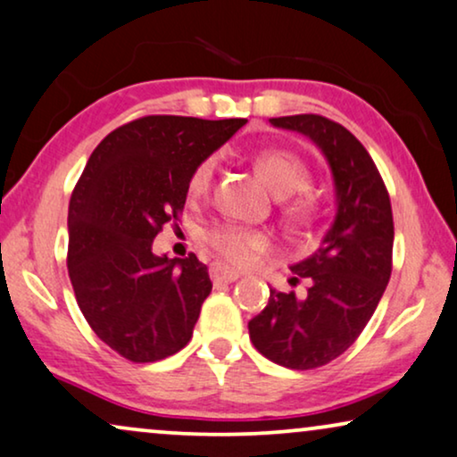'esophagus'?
Here are the masks:
<instances>
[{
  "label": "esophagus",
  "mask_w": 457,
  "mask_h": 457,
  "mask_svg": "<svg viewBox=\"0 0 457 457\" xmlns=\"http://www.w3.org/2000/svg\"><path fill=\"white\" fill-rule=\"evenodd\" d=\"M211 278L215 285H221V282H234L240 278V274L232 268H228V265L223 263H212L211 265Z\"/></svg>",
  "instance_id": "1"
}]
</instances>
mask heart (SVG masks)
<instances>
[{
	"label": "heart",
	"instance_id": "heart-1",
	"mask_svg": "<svg viewBox=\"0 0 457 457\" xmlns=\"http://www.w3.org/2000/svg\"><path fill=\"white\" fill-rule=\"evenodd\" d=\"M217 170V155H209L200 162L192 170L189 177V194L202 195L209 192L212 177ZM257 170L268 183L271 192L278 198H288V195L302 194L310 187L312 172L302 158L295 154L287 152V149H268V152L257 155ZM314 212V202L310 195H297L288 206V215L297 221H305ZM204 245H209L217 255L232 263H245L255 251L268 245V236L257 229H246L234 223H219L206 229L202 234Z\"/></svg>",
	"mask_w": 457,
	"mask_h": 457
}]
</instances>
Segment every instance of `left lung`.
<instances>
[{"instance_id": "1", "label": "left lung", "mask_w": 457, "mask_h": 457, "mask_svg": "<svg viewBox=\"0 0 457 457\" xmlns=\"http://www.w3.org/2000/svg\"><path fill=\"white\" fill-rule=\"evenodd\" d=\"M271 126L308 137L328 162L335 219L316 253L291 265L308 278V295L270 288V302L248 322L255 348L276 365L316 369L342 356L382 299L392 271L390 195L362 143L342 124L314 113L271 118Z\"/></svg>"}]
</instances>
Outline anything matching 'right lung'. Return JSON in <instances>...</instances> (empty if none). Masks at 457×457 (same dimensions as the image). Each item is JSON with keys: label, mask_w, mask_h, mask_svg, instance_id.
Here are the masks:
<instances>
[{"label": "right lung", "mask_w": 457, "mask_h": 457, "mask_svg": "<svg viewBox=\"0 0 457 457\" xmlns=\"http://www.w3.org/2000/svg\"><path fill=\"white\" fill-rule=\"evenodd\" d=\"M246 120L145 115L103 138L69 202L67 270L92 331L132 362L186 348L212 282L198 257L152 253L189 177Z\"/></svg>", "instance_id": "1"}]
</instances>
